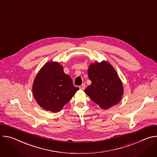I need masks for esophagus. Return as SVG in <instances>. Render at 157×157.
<instances>
[{"label":"esophagus","mask_w":157,"mask_h":157,"mask_svg":"<svg viewBox=\"0 0 157 157\" xmlns=\"http://www.w3.org/2000/svg\"><path fill=\"white\" fill-rule=\"evenodd\" d=\"M79 88H80V89H81V90H84V89L86 88V84L84 83L82 84V85H81L79 86Z\"/></svg>","instance_id":"34e87169"}]
</instances>
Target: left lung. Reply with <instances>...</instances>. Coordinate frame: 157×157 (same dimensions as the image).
<instances>
[{
    "mask_svg": "<svg viewBox=\"0 0 157 157\" xmlns=\"http://www.w3.org/2000/svg\"><path fill=\"white\" fill-rule=\"evenodd\" d=\"M88 77L92 83L84 90L91 100L107 109L120 101L124 93L122 82L113 67L102 61L90 65Z\"/></svg>",
    "mask_w": 157,
    "mask_h": 157,
    "instance_id": "obj_1",
    "label": "left lung"
}]
</instances>
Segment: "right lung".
Listing matches in <instances>:
<instances>
[{
	"instance_id": "obj_1",
	"label": "right lung",
	"mask_w": 157,
	"mask_h": 157,
	"mask_svg": "<svg viewBox=\"0 0 157 157\" xmlns=\"http://www.w3.org/2000/svg\"><path fill=\"white\" fill-rule=\"evenodd\" d=\"M79 88L56 62H48L36 75L33 93L37 103L44 110L58 113L68 102Z\"/></svg>"
}]
</instances>
